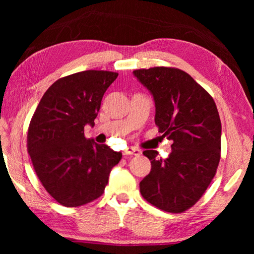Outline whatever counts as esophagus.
Here are the masks:
<instances>
[{"instance_id": "1", "label": "esophagus", "mask_w": 254, "mask_h": 254, "mask_svg": "<svg viewBox=\"0 0 254 254\" xmlns=\"http://www.w3.org/2000/svg\"><path fill=\"white\" fill-rule=\"evenodd\" d=\"M123 155H135V156H138L141 155V150H139L138 148L136 147H133V146H130L127 147L123 150Z\"/></svg>"}]
</instances>
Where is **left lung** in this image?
I'll return each mask as SVG.
<instances>
[{
  "mask_svg": "<svg viewBox=\"0 0 254 254\" xmlns=\"http://www.w3.org/2000/svg\"><path fill=\"white\" fill-rule=\"evenodd\" d=\"M152 93L155 123L171 144L168 158L144 150L152 170L139 183L142 196L169 213L192 207L212 182L220 159V123L213 97L190 75L176 67L133 71Z\"/></svg>",
  "mask_w": 254,
  "mask_h": 254,
  "instance_id": "1",
  "label": "left lung"
}]
</instances>
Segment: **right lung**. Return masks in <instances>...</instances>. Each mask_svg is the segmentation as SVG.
Returning <instances> with one entry per match:
<instances>
[{
  "mask_svg": "<svg viewBox=\"0 0 254 254\" xmlns=\"http://www.w3.org/2000/svg\"><path fill=\"white\" fill-rule=\"evenodd\" d=\"M118 73L83 71L59 78L42 96L32 116L27 149L46 191L66 207L102 195L111 169L122 158L108 145L84 135L94 127L101 100Z\"/></svg>",
  "mask_w": 254,
  "mask_h": 254,
  "instance_id": "obj_1",
  "label": "right lung"
}]
</instances>
